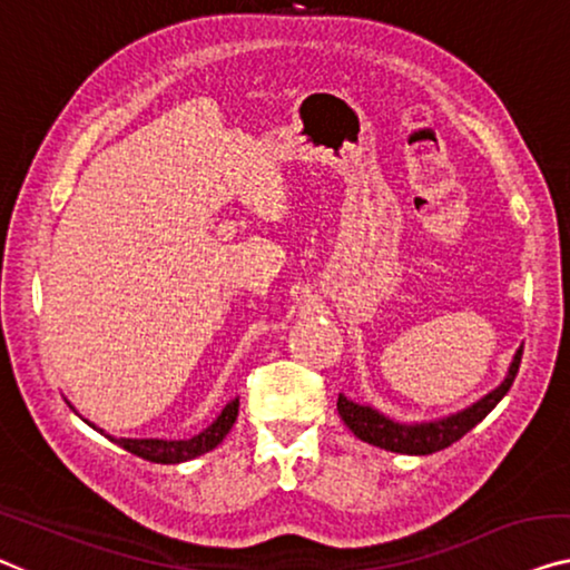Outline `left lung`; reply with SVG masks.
Wrapping results in <instances>:
<instances>
[{"mask_svg": "<svg viewBox=\"0 0 570 570\" xmlns=\"http://www.w3.org/2000/svg\"><path fill=\"white\" fill-rule=\"evenodd\" d=\"M522 361V347L514 353L512 366L507 371V379L499 384L494 392H489L479 402L465 406V410L448 414V417L432 420V422H394L386 414L373 410L368 404H358L345 394L337 396V414L343 417L347 428L353 430V435L363 440V443L392 450V453H406V455H430L438 453V450H445L453 445L455 440H461L465 432L473 430L487 414L494 410V406L502 402L509 386L514 384L517 371H520Z\"/></svg>", "mask_w": 570, "mask_h": 570, "instance_id": "obj_1", "label": "left lung"}]
</instances>
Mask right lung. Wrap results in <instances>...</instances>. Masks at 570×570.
<instances>
[{
	"mask_svg": "<svg viewBox=\"0 0 570 570\" xmlns=\"http://www.w3.org/2000/svg\"><path fill=\"white\" fill-rule=\"evenodd\" d=\"M237 410H240V399H233V402H227L225 410L219 412V417L212 422L207 430H202L199 435H194L189 440H156V438H150V440H132V438L115 440L112 438V440L120 448H125L127 453L142 458V461L184 463V461H191V458H197V455L209 453L212 448H217L219 443H223L225 435L233 430V424L237 420ZM91 428H95V424H91ZM95 430H99V428H95Z\"/></svg>",
	"mask_w": 570,
	"mask_h": 570,
	"instance_id": "1",
	"label": "right lung"
}]
</instances>
